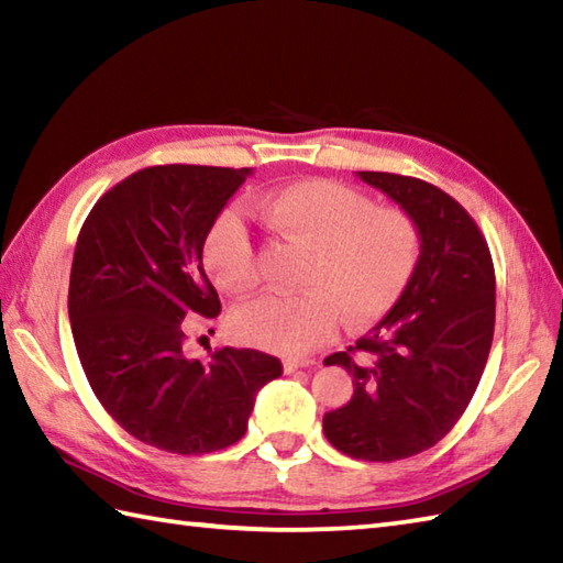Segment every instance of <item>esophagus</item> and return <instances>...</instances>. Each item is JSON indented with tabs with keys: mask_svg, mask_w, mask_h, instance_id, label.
I'll use <instances>...</instances> for the list:
<instances>
[{
	"mask_svg": "<svg viewBox=\"0 0 563 563\" xmlns=\"http://www.w3.org/2000/svg\"><path fill=\"white\" fill-rule=\"evenodd\" d=\"M312 365H314L312 361H292V357H290V361L283 363V369L288 375H292V373H297V369H309Z\"/></svg>",
	"mask_w": 563,
	"mask_h": 563,
	"instance_id": "obj_1",
	"label": "esophagus"
}]
</instances>
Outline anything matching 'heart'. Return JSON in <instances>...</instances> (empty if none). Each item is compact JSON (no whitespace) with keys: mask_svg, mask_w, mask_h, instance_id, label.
I'll return each instance as SVG.
<instances>
[{"mask_svg":"<svg viewBox=\"0 0 563 563\" xmlns=\"http://www.w3.org/2000/svg\"><path fill=\"white\" fill-rule=\"evenodd\" d=\"M254 210L275 239L309 251L302 295H268L234 312L236 336L261 351H314L333 336L339 314L351 327L373 324L399 302L421 256V234L409 212L375 208L367 196L339 181L307 178L268 190ZM202 258L220 290H256V249L234 212L212 224Z\"/></svg>","mask_w":563,"mask_h":563,"instance_id":"heart-1","label":"heart"}]
</instances>
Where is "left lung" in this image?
<instances>
[{
  "instance_id": "1",
  "label": "left lung",
  "mask_w": 563,
  "mask_h": 563,
  "mask_svg": "<svg viewBox=\"0 0 563 563\" xmlns=\"http://www.w3.org/2000/svg\"><path fill=\"white\" fill-rule=\"evenodd\" d=\"M357 178L411 214L421 256L385 319L324 361L353 375L324 435L349 457L394 462L433 448L472 401L494 341L496 275L479 227L445 190L387 172Z\"/></svg>"
}]
</instances>
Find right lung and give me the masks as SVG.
Wrapping results in <instances>:
<instances>
[{
  "instance_id": "add662e5",
  "label": "right lung",
  "mask_w": 563,
  "mask_h": 563,
  "mask_svg": "<svg viewBox=\"0 0 563 563\" xmlns=\"http://www.w3.org/2000/svg\"><path fill=\"white\" fill-rule=\"evenodd\" d=\"M251 169L164 164L99 198L69 273V324L89 385L130 435L176 454L230 448L278 357L222 349L184 353V319L220 314L202 268L208 232Z\"/></svg>"
}]
</instances>
